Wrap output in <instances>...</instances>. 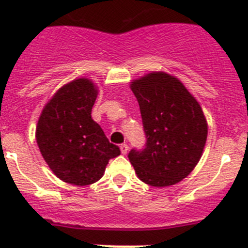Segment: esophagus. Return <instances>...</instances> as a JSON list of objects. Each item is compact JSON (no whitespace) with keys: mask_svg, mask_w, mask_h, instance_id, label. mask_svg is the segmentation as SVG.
<instances>
[{"mask_svg":"<svg viewBox=\"0 0 248 248\" xmlns=\"http://www.w3.org/2000/svg\"><path fill=\"white\" fill-rule=\"evenodd\" d=\"M128 150H129V146L126 145V144H122V145H120V151H122L123 155H125L126 153H128Z\"/></svg>","mask_w":248,"mask_h":248,"instance_id":"esophagus-1","label":"esophagus"}]
</instances>
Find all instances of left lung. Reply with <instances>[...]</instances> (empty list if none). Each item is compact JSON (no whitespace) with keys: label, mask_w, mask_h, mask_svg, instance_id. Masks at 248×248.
Masks as SVG:
<instances>
[{"label":"left lung","mask_w":248,"mask_h":248,"mask_svg":"<svg viewBox=\"0 0 248 248\" xmlns=\"http://www.w3.org/2000/svg\"><path fill=\"white\" fill-rule=\"evenodd\" d=\"M140 107L146 144L128 157L138 177L155 187L185 179L201 159L207 122L185 85L165 72H153L130 83Z\"/></svg>","instance_id":"left-lung-1"}]
</instances>
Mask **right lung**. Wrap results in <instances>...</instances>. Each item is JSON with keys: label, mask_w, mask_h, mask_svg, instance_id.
I'll use <instances>...</instances> for the list:
<instances>
[{"label": "right lung", "mask_w": 248, "mask_h": 248, "mask_svg": "<svg viewBox=\"0 0 248 248\" xmlns=\"http://www.w3.org/2000/svg\"><path fill=\"white\" fill-rule=\"evenodd\" d=\"M97 95L93 80H72L48 100L37 123L36 140L43 159L58 179L72 185L98 181L109 160L120 155V149L109 143L92 119Z\"/></svg>", "instance_id": "right-lung-1"}]
</instances>
